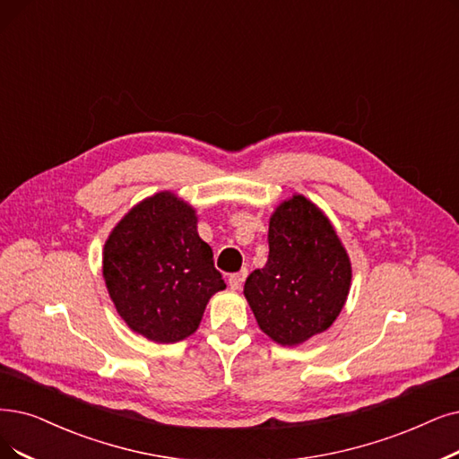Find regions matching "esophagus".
<instances>
[{
	"mask_svg": "<svg viewBox=\"0 0 459 459\" xmlns=\"http://www.w3.org/2000/svg\"><path fill=\"white\" fill-rule=\"evenodd\" d=\"M247 279V271H239V273H233L230 277V288L231 290H241L243 282Z\"/></svg>",
	"mask_w": 459,
	"mask_h": 459,
	"instance_id": "34e87169",
	"label": "esophagus"
}]
</instances>
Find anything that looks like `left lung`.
I'll return each mask as SVG.
<instances>
[{"label":"left lung","mask_w":459,"mask_h":459,"mask_svg":"<svg viewBox=\"0 0 459 459\" xmlns=\"http://www.w3.org/2000/svg\"><path fill=\"white\" fill-rule=\"evenodd\" d=\"M269 258L245 282L262 332L298 346L337 320L352 282V264L329 218L301 194L269 218Z\"/></svg>","instance_id":"1"}]
</instances>
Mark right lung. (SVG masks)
<instances>
[{
  "mask_svg": "<svg viewBox=\"0 0 459 459\" xmlns=\"http://www.w3.org/2000/svg\"><path fill=\"white\" fill-rule=\"evenodd\" d=\"M103 279L126 325L161 344L195 333L209 299L226 288L195 209L168 190L139 201L108 233Z\"/></svg>",
  "mask_w": 459,
  "mask_h": 459,
  "instance_id": "1",
  "label": "right lung"
}]
</instances>
